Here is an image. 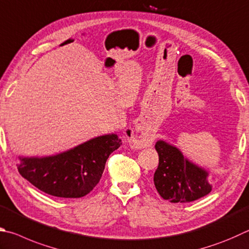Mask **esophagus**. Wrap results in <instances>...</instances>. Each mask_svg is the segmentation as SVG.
Returning a JSON list of instances; mask_svg holds the SVG:
<instances>
[{
	"label": "esophagus",
	"instance_id": "1",
	"mask_svg": "<svg viewBox=\"0 0 249 249\" xmlns=\"http://www.w3.org/2000/svg\"><path fill=\"white\" fill-rule=\"evenodd\" d=\"M136 128H127L126 129V137L128 139L129 146L135 149H142L150 147L152 143V138L146 136V135H139L137 136L135 132Z\"/></svg>",
	"mask_w": 249,
	"mask_h": 249
}]
</instances>
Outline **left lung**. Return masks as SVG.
Wrapping results in <instances>:
<instances>
[{"mask_svg": "<svg viewBox=\"0 0 249 249\" xmlns=\"http://www.w3.org/2000/svg\"><path fill=\"white\" fill-rule=\"evenodd\" d=\"M155 148L159 155V165L153 183L163 199L174 203L191 202L211 192L213 183L207 169L194 163L165 140H158Z\"/></svg>", "mask_w": 249, "mask_h": 249, "instance_id": "left-lung-1", "label": "left lung"}]
</instances>
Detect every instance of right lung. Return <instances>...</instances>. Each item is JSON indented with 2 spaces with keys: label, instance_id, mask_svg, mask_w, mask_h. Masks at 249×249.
<instances>
[{
  "label": "right lung",
  "instance_id": "obj_1",
  "mask_svg": "<svg viewBox=\"0 0 249 249\" xmlns=\"http://www.w3.org/2000/svg\"><path fill=\"white\" fill-rule=\"evenodd\" d=\"M122 139L107 134L46 157H19L18 172L40 191L61 198H80L96 187L107 158Z\"/></svg>",
  "mask_w": 249,
  "mask_h": 249
}]
</instances>
